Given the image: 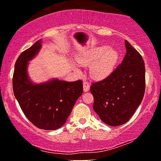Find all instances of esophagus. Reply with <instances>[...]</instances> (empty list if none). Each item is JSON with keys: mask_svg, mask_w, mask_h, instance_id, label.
<instances>
[{"mask_svg": "<svg viewBox=\"0 0 161 161\" xmlns=\"http://www.w3.org/2000/svg\"><path fill=\"white\" fill-rule=\"evenodd\" d=\"M83 90L85 92H87L90 90V83L87 82H85L83 83Z\"/></svg>", "mask_w": 161, "mask_h": 161, "instance_id": "esophagus-1", "label": "esophagus"}]
</instances>
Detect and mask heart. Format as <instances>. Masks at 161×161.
Returning <instances> with one entry per match:
<instances>
[{
    "label": "heart",
    "instance_id": "b5f03b06",
    "mask_svg": "<svg viewBox=\"0 0 161 161\" xmlns=\"http://www.w3.org/2000/svg\"><path fill=\"white\" fill-rule=\"evenodd\" d=\"M119 54L115 49L103 46L93 49L85 55L78 58V62L83 66H91V74L96 79L108 76L119 61ZM78 70H79L77 69Z\"/></svg>",
    "mask_w": 161,
    "mask_h": 161
}]
</instances>
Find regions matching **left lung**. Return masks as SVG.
<instances>
[{
	"label": "left lung",
	"mask_w": 161,
	"mask_h": 161,
	"mask_svg": "<svg viewBox=\"0 0 161 161\" xmlns=\"http://www.w3.org/2000/svg\"><path fill=\"white\" fill-rule=\"evenodd\" d=\"M127 53L109 76L91 86L93 108L101 120L112 127L129 121L145 92V65L141 55L125 40Z\"/></svg>",
	"instance_id": "obj_1"
}]
</instances>
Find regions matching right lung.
Segmentation results:
<instances>
[{"label": "right lung", "instance_id": "1", "mask_svg": "<svg viewBox=\"0 0 161 161\" xmlns=\"http://www.w3.org/2000/svg\"><path fill=\"white\" fill-rule=\"evenodd\" d=\"M42 40H37L19 56L14 65L12 86L21 110L34 126L42 130L60 128L83 93L82 80L66 82L53 79L34 84L27 72L28 62L37 54Z\"/></svg>", "mask_w": 161, "mask_h": 161}]
</instances>
